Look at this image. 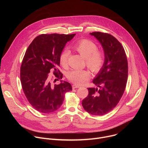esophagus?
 Masks as SVG:
<instances>
[{
  "mask_svg": "<svg viewBox=\"0 0 148 148\" xmlns=\"http://www.w3.org/2000/svg\"><path fill=\"white\" fill-rule=\"evenodd\" d=\"M81 87L80 86L77 85V84H74L72 86V87H73V89H74V88H79V87Z\"/></svg>",
  "mask_w": 148,
  "mask_h": 148,
  "instance_id": "esophagus-1",
  "label": "esophagus"
}]
</instances>
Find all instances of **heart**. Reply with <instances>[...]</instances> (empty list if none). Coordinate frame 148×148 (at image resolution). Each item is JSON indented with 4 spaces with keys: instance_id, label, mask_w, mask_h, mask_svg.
<instances>
[{
    "instance_id": "b5f03b06",
    "label": "heart",
    "mask_w": 148,
    "mask_h": 148,
    "mask_svg": "<svg viewBox=\"0 0 148 148\" xmlns=\"http://www.w3.org/2000/svg\"><path fill=\"white\" fill-rule=\"evenodd\" d=\"M73 48L82 57L86 58V64L94 73L99 72L102 68L105 62V55L103 51L97 49V46L93 41L87 39L78 41L73 45ZM70 51L63 50L59 57L60 63L62 67L67 64ZM90 73L87 70H73L67 74L68 79L73 82L82 85L90 78Z\"/></svg>"
}]
</instances>
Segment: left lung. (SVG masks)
<instances>
[{"instance_id": "8db88e82", "label": "left lung", "mask_w": 148, "mask_h": 148, "mask_svg": "<svg viewBox=\"0 0 148 148\" xmlns=\"http://www.w3.org/2000/svg\"><path fill=\"white\" fill-rule=\"evenodd\" d=\"M101 43L105 55L104 64L92 82L97 88H88V96L82 105L93 115H103L118 103L128 79V61L120 42L113 36L101 32L90 33Z\"/></svg>"}]
</instances>
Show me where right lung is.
Here are the masks:
<instances>
[{
    "label": "right lung",
    "mask_w": 148,
    "mask_h": 148,
    "mask_svg": "<svg viewBox=\"0 0 148 148\" xmlns=\"http://www.w3.org/2000/svg\"><path fill=\"white\" fill-rule=\"evenodd\" d=\"M75 35H39L25 53L20 68L21 84L29 102L40 112L49 114L57 110L64 101L65 94L72 90L71 85L67 81L60 80V84L54 85L49 74L53 73L56 77L62 78L58 69L60 55Z\"/></svg>",
    "instance_id": "right-lung-1"
}]
</instances>
